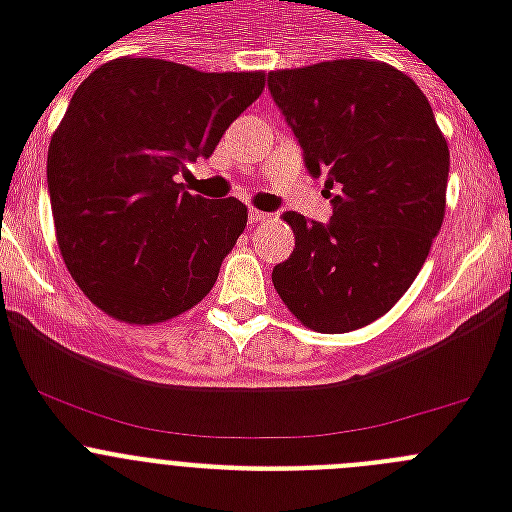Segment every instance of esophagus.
<instances>
[{
	"label": "esophagus",
	"instance_id": "obj_1",
	"mask_svg": "<svg viewBox=\"0 0 512 512\" xmlns=\"http://www.w3.org/2000/svg\"><path fill=\"white\" fill-rule=\"evenodd\" d=\"M269 212H261V210H248V220H251V223H264V220H269Z\"/></svg>",
	"mask_w": 512,
	"mask_h": 512
}]
</instances>
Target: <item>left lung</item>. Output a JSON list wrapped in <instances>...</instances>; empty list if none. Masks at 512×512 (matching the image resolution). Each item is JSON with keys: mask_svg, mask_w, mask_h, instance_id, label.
I'll return each instance as SVG.
<instances>
[{"mask_svg": "<svg viewBox=\"0 0 512 512\" xmlns=\"http://www.w3.org/2000/svg\"><path fill=\"white\" fill-rule=\"evenodd\" d=\"M269 92L333 205L328 223L284 212L295 251L271 282L307 328H364L408 292L441 230L446 138L418 84L390 63L338 58L271 71Z\"/></svg>", "mask_w": 512, "mask_h": 512, "instance_id": "obj_1", "label": "left lung"}]
</instances>
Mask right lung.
I'll list each match as a JSON object with an SVG mask.
<instances>
[{
	"instance_id": "add662e5",
	"label": "right lung",
	"mask_w": 512,
	"mask_h": 512,
	"mask_svg": "<svg viewBox=\"0 0 512 512\" xmlns=\"http://www.w3.org/2000/svg\"><path fill=\"white\" fill-rule=\"evenodd\" d=\"M261 92V71L164 58H115L81 81L48 146V192L66 269L110 318L164 323L207 297L248 210L179 176Z\"/></svg>"
}]
</instances>
